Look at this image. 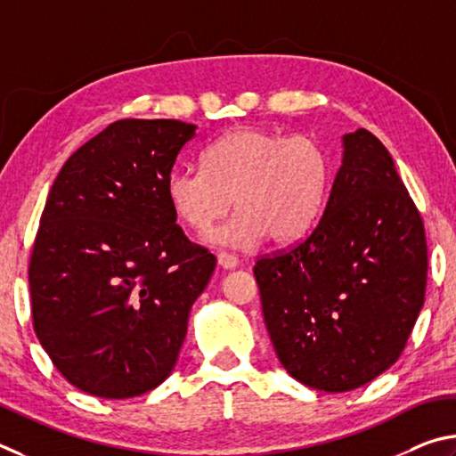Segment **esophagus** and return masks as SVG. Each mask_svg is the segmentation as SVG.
Returning a JSON list of instances; mask_svg holds the SVG:
<instances>
[{
    "mask_svg": "<svg viewBox=\"0 0 456 456\" xmlns=\"http://www.w3.org/2000/svg\"><path fill=\"white\" fill-rule=\"evenodd\" d=\"M218 265H220L224 270H234V268H238V265H240V262H238V258L232 256V254L218 252Z\"/></svg>",
    "mask_w": 456,
    "mask_h": 456,
    "instance_id": "34e87169",
    "label": "esophagus"
}]
</instances>
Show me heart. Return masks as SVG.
<instances>
[{"instance_id":"obj_1","label":"heart","mask_w":456,"mask_h":456,"mask_svg":"<svg viewBox=\"0 0 456 456\" xmlns=\"http://www.w3.org/2000/svg\"><path fill=\"white\" fill-rule=\"evenodd\" d=\"M332 182L329 150L313 135L240 126L204 151V167H175L166 180L174 214L196 232L234 208L228 224L208 236L212 244L250 246L268 238L290 244L305 236L324 210Z\"/></svg>"}]
</instances>
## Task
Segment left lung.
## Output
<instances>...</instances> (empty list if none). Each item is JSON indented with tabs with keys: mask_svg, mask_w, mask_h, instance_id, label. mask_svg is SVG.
Masks as SVG:
<instances>
[{
	"mask_svg": "<svg viewBox=\"0 0 456 456\" xmlns=\"http://www.w3.org/2000/svg\"><path fill=\"white\" fill-rule=\"evenodd\" d=\"M254 276L278 361L302 385L346 393L398 361L425 305L427 240L377 135H342L322 216Z\"/></svg>",
	"mask_w": 456,
	"mask_h": 456,
	"instance_id": "8db88e82",
	"label": "left lung"
}]
</instances>
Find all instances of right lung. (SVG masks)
Returning <instances> with one entry per match:
<instances>
[{
  "instance_id": "1",
  "label": "right lung",
  "mask_w": 456,
  "mask_h": 456,
  "mask_svg": "<svg viewBox=\"0 0 456 456\" xmlns=\"http://www.w3.org/2000/svg\"><path fill=\"white\" fill-rule=\"evenodd\" d=\"M196 135L178 119H119L68 158L29 262L39 345L68 382L140 396L170 377L216 256L190 244L166 180Z\"/></svg>"
}]
</instances>
